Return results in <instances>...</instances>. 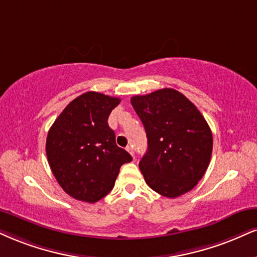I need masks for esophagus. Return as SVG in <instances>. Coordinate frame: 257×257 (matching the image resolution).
I'll use <instances>...</instances> for the list:
<instances>
[{"mask_svg":"<svg viewBox=\"0 0 257 257\" xmlns=\"http://www.w3.org/2000/svg\"><path fill=\"white\" fill-rule=\"evenodd\" d=\"M126 150H127V151H128V154H130V155H132V156H134V155H135L134 148H132V147H131V145H128V147H127V148H126Z\"/></svg>","mask_w":257,"mask_h":257,"instance_id":"1","label":"esophagus"}]
</instances>
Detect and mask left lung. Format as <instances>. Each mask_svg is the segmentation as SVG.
<instances>
[{
  "label": "left lung",
  "instance_id": "obj_1",
  "mask_svg": "<svg viewBox=\"0 0 257 257\" xmlns=\"http://www.w3.org/2000/svg\"><path fill=\"white\" fill-rule=\"evenodd\" d=\"M148 138L139 169L151 189L177 198L194 188L210 164L213 138L207 121L185 95L164 88L131 99Z\"/></svg>",
  "mask_w": 257,
  "mask_h": 257
}]
</instances>
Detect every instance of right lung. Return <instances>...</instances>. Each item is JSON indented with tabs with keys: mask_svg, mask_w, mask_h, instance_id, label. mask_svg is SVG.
<instances>
[{
	"mask_svg": "<svg viewBox=\"0 0 257 257\" xmlns=\"http://www.w3.org/2000/svg\"><path fill=\"white\" fill-rule=\"evenodd\" d=\"M119 103V97L87 91L72 100L49 130L47 161L64 192L77 200L93 204L106 196L120 167L132 161L116 145L107 122Z\"/></svg>",
	"mask_w": 257,
	"mask_h": 257,
	"instance_id": "add662e5",
	"label": "right lung"
}]
</instances>
